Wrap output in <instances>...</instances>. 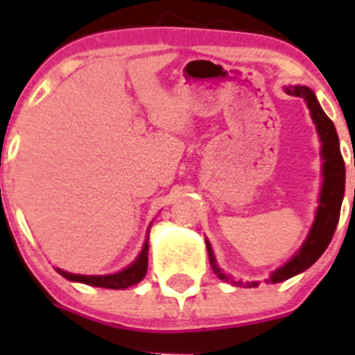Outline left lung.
Segmentation results:
<instances>
[{"label": "left lung", "instance_id": "1", "mask_svg": "<svg viewBox=\"0 0 355 355\" xmlns=\"http://www.w3.org/2000/svg\"><path fill=\"white\" fill-rule=\"evenodd\" d=\"M284 92L288 96L302 97L307 108H309V114H311V119L316 126V133H318L320 144H322L320 146V158H322V178H324V181H322V188H320L318 208H316L315 213V220H313V225L309 229V233H307L306 240H304L302 247L283 266H279L277 270L272 272L270 277L266 279V283L272 284L283 283V281L293 277V275L302 274L304 270H307L325 252V249H327V245L332 240V234L336 231L338 220H340L341 202H343L345 196V162L340 150V139H338L336 128H334L331 119L325 115L318 99H316L315 92L309 87L290 85V87H284ZM206 249H208L209 265H211L213 272H215L216 277L220 279V281L231 283L233 286H258L259 283H256V281L243 283L241 279H234L225 274L218 266V263H216L208 238H206Z\"/></svg>", "mask_w": 355, "mask_h": 355}]
</instances>
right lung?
Segmentation results:
<instances>
[{
    "label": "right lung",
    "mask_w": 355,
    "mask_h": 355,
    "mask_svg": "<svg viewBox=\"0 0 355 355\" xmlns=\"http://www.w3.org/2000/svg\"><path fill=\"white\" fill-rule=\"evenodd\" d=\"M147 250H149V234H147L144 247L140 254L135 258L133 263L122 268V270L115 272V274H106V275H83V274H71L62 268H56V272L62 277L69 279L72 283H83L89 286L97 288H108V290H126V288L139 284L147 272Z\"/></svg>",
    "instance_id": "add662e5"
}]
</instances>
